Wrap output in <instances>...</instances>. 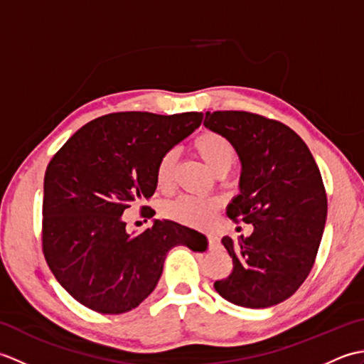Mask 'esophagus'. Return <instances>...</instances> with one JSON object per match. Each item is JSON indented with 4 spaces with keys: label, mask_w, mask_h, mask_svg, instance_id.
I'll list each match as a JSON object with an SVG mask.
<instances>
[{
    "label": "esophagus",
    "mask_w": 364,
    "mask_h": 364,
    "mask_svg": "<svg viewBox=\"0 0 364 364\" xmlns=\"http://www.w3.org/2000/svg\"><path fill=\"white\" fill-rule=\"evenodd\" d=\"M208 242H210V247H218L220 244L219 236L218 235H208Z\"/></svg>",
    "instance_id": "obj_1"
}]
</instances>
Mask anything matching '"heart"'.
Listing matches in <instances>:
<instances>
[{
    "instance_id": "heart-1",
    "label": "heart",
    "mask_w": 364,
    "mask_h": 364,
    "mask_svg": "<svg viewBox=\"0 0 364 364\" xmlns=\"http://www.w3.org/2000/svg\"><path fill=\"white\" fill-rule=\"evenodd\" d=\"M194 149L208 166L215 173L222 168L233 166L236 159L235 146L227 137L218 133H203L196 137ZM178 161V150H167L158 161L156 166V186L161 191H168L173 183V172ZM218 210V202L211 198H200L192 196H183L175 200H170L162 208L166 218L176 222L186 223V225L202 227L206 225L213 214Z\"/></svg>"
}]
</instances>
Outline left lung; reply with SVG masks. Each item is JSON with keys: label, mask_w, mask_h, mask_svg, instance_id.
Instances as JSON below:
<instances>
[{"label": "left lung", "mask_w": 364, "mask_h": 364, "mask_svg": "<svg viewBox=\"0 0 364 364\" xmlns=\"http://www.w3.org/2000/svg\"><path fill=\"white\" fill-rule=\"evenodd\" d=\"M203 125L227 137L241 161L228 218L253 225L249 237H222L233 270L214 288L239 306L278 305L310 274L326 227L327 194L318 164L299 134L262 115L206 112Z\"/></svg>", "instance_id": "obj_1"}]
</instances>
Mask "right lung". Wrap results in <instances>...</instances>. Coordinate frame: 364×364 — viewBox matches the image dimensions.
<instances>
[{
  "instance_id": "obj_1",
  "label": "right lung",
  "mask_w": 364,
  "mask_h": 364,
  "mask_svg": "<svg viewBox=\"0 0 364 364\" xmlns=\"http://www.w3.org/2000/svg\"><path fill=\"white\" fill-rule=\"evenodd\" d=\"M202 120V112L103 115L76 131L50 161L43 255L81 305L103 314L127 313L156 288L170 249L206 250V236L178 222L154 219L151 228L134 235L123 218L131 205L154 194L159 158Z\"/></svg>"
}]
</instances>
